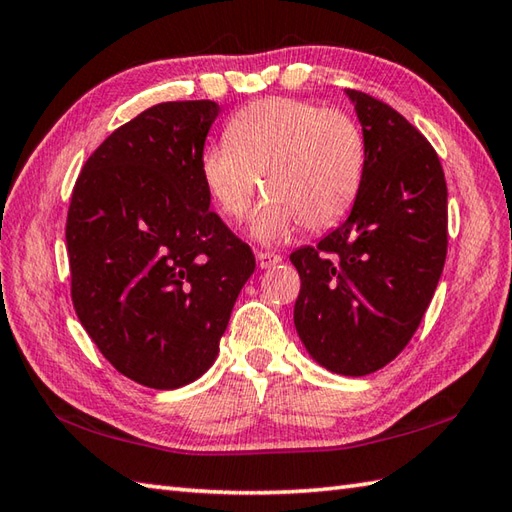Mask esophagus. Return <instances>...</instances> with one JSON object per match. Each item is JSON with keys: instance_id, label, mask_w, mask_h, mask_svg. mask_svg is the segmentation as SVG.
<instances>
[{"instance_id": "obj_1", "label": "esophagus", "mask_w": 512, "mask_h": 512, "mask_svg": "<svg viewBox=\"0 0 512 512\" xmlns=\"http://www.w3.org/2000/svg\"><path fill=\"white\" fill-rule=\"evenodd\" d=\"M281 262V255L277 253H268V250H259L257 253V266L259 268H270Z\"/></svg>"}]
</instances>
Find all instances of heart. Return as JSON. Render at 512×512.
<instances>
[{"mask_svg":"<svg viewBox=\"0 0 512 512\" xmlns=\"http://www.w3.org/2000/svg\"><path fill=\"white\" fill-rule=\"evenodd\" d=\"M367 147L350 114L297 99H264L244 107L226 143L202 154V178L231 220H242L262 191L250 233L262 244L284 242L303 224L323 231L352 209L361 191Z\"/></svg>","mask_w":512,"mask_h":512,"instance_id":"heart-1","label":"heart"}]
</instances>
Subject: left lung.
<instances>
[{
    "instance_id": "obj_1",
    "label": "left lung",
    "mask_w": 512,
    "mask_h": 512,
    "mask_svg": "<svg viewBox=\"0 0 512 512\" xmlns=\"http://www.w3.org/2000/svg\"><path fill=\"white\" fill-rule=\"evenodd\" d=\"M367 160L352 213L290 255L301 277L295 328L310 356L367 376L405 350L427 312L449 244L447 180L436 149L394 107L347 90Z\"/></svg>"
}]
</instances>
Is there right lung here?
Returning <instances> with one entry per match:
<instances>
[{
    "mask_svg": "<svg viewBox=\"0 0 512 512\" xmlns=\"http://www.w3.org/2000/svg\"><path fill=\"white\" fill-rule=\"evenodd\" d=\"M220 105L149 107L94 149L72 189L65 244L85 332L123 376L193 383L215 361L255 255L209 209L206 134Z\"/></svg>",
    "mask_w": 512,
    "mask_h": 512,
    "instance_id": "right-lung-1",
    "label": "right lung"
}]
</instances>
